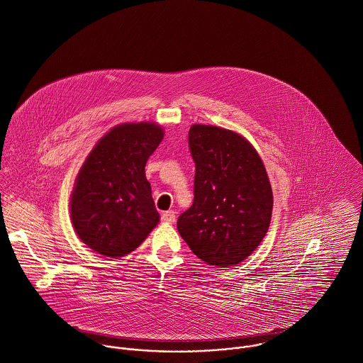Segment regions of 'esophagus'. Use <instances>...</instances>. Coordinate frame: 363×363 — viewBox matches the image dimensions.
<instances>
[{"label": "esophagus", "instance_id": "1", "mask_svg": "<svg viewBox=\"0 0 363 363\" xmlns=\"http://www.w3.org/2000/svg\"><path fill=\"white\" fill-rule=\"evenodd\" d=\"M161 220H162L164 223H174V222H175V213H174L172 211L164 212V213L161 215Z\"/></svg>", "mask_w": 363, "mask_h": 363}]
</instances>
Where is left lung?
<instances>
[{
	"label": "left lung",
	"mask_w": 363,
	"mask_h": 363,
	"mask_svg": "<svg viewBox=\"0 0 363 363\" xmlns=\"http://www.w3.org/2000/svg\"><path fill=\"white\" fill-rule=\"evenodd\" d=\"M194 203L178 218V232L205 263L239 264L264 239L273 211L272 185L255 147L240 134L194 124Z\"/></svg>",
	"instance_id": "8db88e82"
}]
</instances>
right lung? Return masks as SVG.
Segmentation results:
<instances>
[{"instance_id":"right-lung-1","label":"right lung","mask_w":363,"mask_h":363,"mask_svg":"<svg viewBox=\"0 0 363 363\" xmlns=\"http://www.w3.org/2000/svg\"><path fill=\"white\" fill-rule=\"evenodd\" d=\"M162 138L164 130L155 123H124L106 133L87 155L70 195V219L91 250L123 257L158 225L144 168Z\"/></svg>"}]
</instances>
